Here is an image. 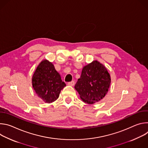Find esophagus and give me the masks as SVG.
Listing matches in <instances>:
<instances>
[{"label":"esophagus","mask_w":148,"mask_h":148,"mask_svg":"<svg viewBox=\"0 0 148 148\" xmlns=\"http://www.w3.org/2000/svg\"><path fill=\"white\" fill-rule=\"evenodd\" d=\"M67 84H68L69 86H74V84H75V82H74V81H71V82H68Z\"/></svg>","instance_id":"34e87169"}]
</instances>
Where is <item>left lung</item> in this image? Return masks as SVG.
Wrapping results in <instances>:
<instances>
[{
    "label": "left lung",
    "mask_w": 148,
    "mask_h": 148,
    "mask_svg": "<svg viewBox=\"0 0 148 148\" xmlns=\"http://www.w3.org/2000/svg\"><path fill=\"white\" fill-rule=\"evenodd\" d=\"M110 84L111 77L108 70L95 60L83 67L74 88L84 102L93 104L104 98Z\"/></svg>",
    "instance_id": "left-lung-1"
}]
</instances>
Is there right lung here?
Returning a JSON list of instances; mask_svg holds the SVG:
<instances>
[{"label":"right lung","mask_w":148,"mask_h":148,"mask_svg":"<svg viewBox=\"0 0 148 148\" xmlns=\"http://www.w3.org/2000/svg\"><path fill=\"white\" fill-rule=\"evenodd\" d=\"M32 86L38 95L46 103H51L59 97L61 90L66 86L54 65L47 60L42 61L32 77Z\"/></svg>","instance_id":"right-lung-1"}]
</instances>
